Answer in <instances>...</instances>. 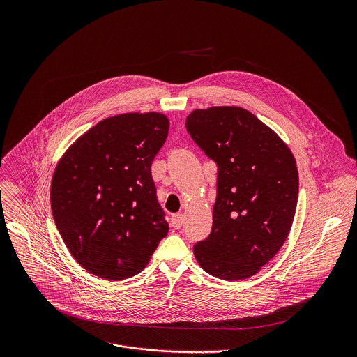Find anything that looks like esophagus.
Returning <instances> with one entry per match:
<instances>
[{
  "instance_id": "obj_1",
  "label": "esophagus",
  "mask_w": 357,
  "mask_h": 357,
  "mask_svg": "<svg viewBox=\"0 0 357 357\" xmlns=\"http://www.w3.org/2000/svg\"><path fill=\"white\" fill-rule=\"evenodd\" d=\"M170 222H172V227H173V228H176V229L181 228V227H183V222H184V215H183V213H176V214H173L172 218H170Z\"/></svg>"
}]
</instances>
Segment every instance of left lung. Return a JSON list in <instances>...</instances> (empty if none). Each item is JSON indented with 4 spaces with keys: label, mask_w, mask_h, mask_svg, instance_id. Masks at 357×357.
<instances>
[{
    "label": "left lung",
    "mask_w": 357,
    "mask_h": 357,
    "mask_svg": "<svg viewBox=\"0 0 357 357\" xmlns=\"http://www.w3.org/2000/svg\"><path fill=\"white\" fill-rule=\"evenodd\" d=\"M185 128L217 165L213 227L195 243V258L214 278H250L289 236L298 201L296 159L271 128L241 107L195 109Z\"/></svg>",
    "instance_id": "1"
}]
</instances>
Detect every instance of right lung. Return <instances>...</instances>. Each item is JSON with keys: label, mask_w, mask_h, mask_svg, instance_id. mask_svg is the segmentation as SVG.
<instances>
[{"label": "right lung", "mask_w": 357, "mask_h": 357, "mask_svg": "<svg viewBox=\"0 0 357 357\" xmlns=\"http://www.w3.org/2000/svg\"><path fill=\"white\" fill-rule=\"evenodd\" d=\"M169 119L159 112L107 118L60 159L51 185L56 228L88 272L108 280L139 273L167 235L151 176Z\"/></svg>", "instance_id": "add662e5"}]
</instances>
